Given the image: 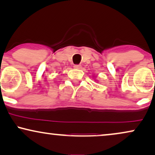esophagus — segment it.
Returning a JSON list of instances; mask_svg holds the SVG:
<instances>
[{
    "label": "esophagus",
    "mask_w": 155,
    "mask_h": 155,
    "mask_svg": "<svg viewBox=\"0 0 155 155\" xmlns=\"http://www.w3.org/2000/svg\"><path fill=\"white\" fill-rule=\"evenodd\" d=\"M74 68H76V69H81V65H74Z\"/></svg>",
    "instance_id": "obj_1"
}]
</instances>
